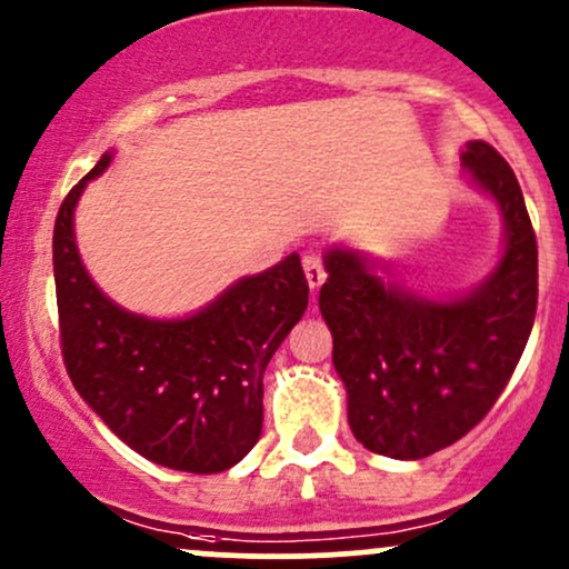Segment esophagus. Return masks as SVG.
<instances>
[{
	"instance_id": "1",
	"label": "esophagus",
	"mask_w": 569,
	"mask_h": 569,
	"mask_svg": "<svg viewBox=\"0 0 569 569\" xmlns=\"http://www.w3.org/2000/svg\"><path fill=\"white\" fill-rule=\"evenodd\" d=\"M303 273H307V282L311 290H317L322 282H326V266H322V258L317 252L303 254Z\"/></svg>"
}]
</instances>
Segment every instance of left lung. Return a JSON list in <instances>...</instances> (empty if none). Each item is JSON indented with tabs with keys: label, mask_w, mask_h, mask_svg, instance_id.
<instances>
[{
	"label": "left lung",
	"mask_w": 569,
	"mask_h": 569,
	"mask_svg": "<svg viewBox=\"0 0 569 569\" xmlns=\"http://www.w3.org/2000/svg\"><path fill=\"white\" fill-rule=\"evenodd\" d=\"M461 164L505 219V252L491 277L450 301L385 284L352 249H328L320 311L347 418L363 448L426 458L472 431L510 382L537 311V238L516 173L486 140Z\"/></svg>",
	"instance_id": "8db88e82"
}]
</instances>
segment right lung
<instances>
[{"label":"right lung","mask_w":569,"mask_h":569,"mask_svg":"<svg viewBox=\"0 0 569 569\" xmlns=\"http://www.w3.org/2000/svg\"><path fill=\"white\" fill-rule=\"evenodd\" d=\"M100 162L70 189L53 224L59 336L67 375L121 442L168 469L224 472L262 429V371L303 317L309 284L290 254L238 279L217 301L181 320L121 309L83 268L72 211Z\"/></svg>","instance_id":"obj_1"}]
</instances>
